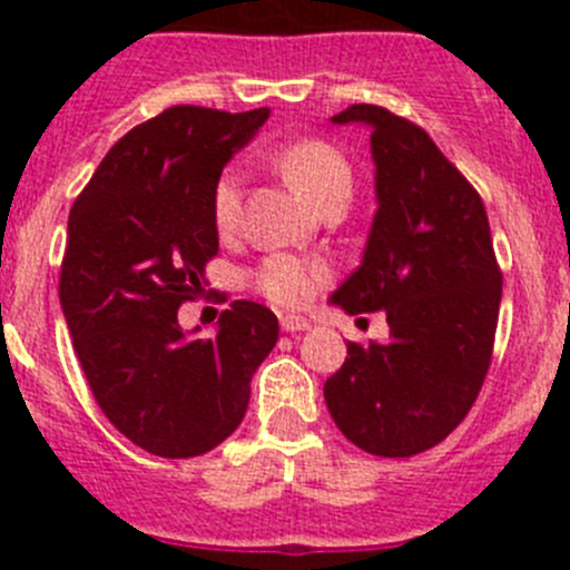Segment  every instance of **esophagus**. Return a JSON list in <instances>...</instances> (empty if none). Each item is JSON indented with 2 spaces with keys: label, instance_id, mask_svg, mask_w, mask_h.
I'll list each match as a JSON object with an SVG mask.
<instances>
[{
  "label": "esophagus",
  "instance_id": "obj_1",
  "mask_svg": "<svg viewBox=\"0 0 570 570\" xmlns=\"http://www.w3.org/2000/svg\"><path fill=\"white\" fill-rule=\"evenodd\" d=\"M282 331H288V334H296V331H308L311 322L305 316H282Z\"/></svg>",
  "mask_w": 570,
  "mask_h": 570
}]
</instances>
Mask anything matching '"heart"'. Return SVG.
Masks as SVG:
<instances>
[{"label":"heart","mask_w":570,"mask_h":570,"mask_svg":"<svg viewBox=\"0 0 570 570\" xmlns=\"http://www.w3.org/2000/svg\"><path fill=\"white\" fill-rule=\"evenodd\" d=\"M279 174L299 190L316 210L336 196H351L354 174L347 165L345 154L322 139H299L285 145L274 156ZM242 205V176L239 170H225L216 179L214 199H210V216L219 234H230L239 223ZM328 279V271L320 262L296 259L288 254H274L262 262L254 282L262 294L276 305H302L314 296L322 282Z\"/></svg>","instance_id":"heart-1"}]
</instances>
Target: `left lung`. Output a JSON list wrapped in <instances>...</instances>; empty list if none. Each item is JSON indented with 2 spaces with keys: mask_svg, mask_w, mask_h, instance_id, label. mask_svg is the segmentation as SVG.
Listing matches in <instances>:
<instances>
[{
  "mask_svg": "<svg viewBox=\"0 0 570 570\" xmlns=\"http://www.w3.org/2000/svg\"><path fill=\"white\" fill-rule=\"evenodd\" d=\"M331 122L371 130L376 194L360 268L331 305L385 311L391 336L367 347L347 342L325 402L356 448L414 456L465 420L491 365L502 274L488 214L414 122L380 105H351Z\"/></svg>",
  "mask_w": 570,
  "mask_h": 570,
  "instance_id": "1",
  "label": "left lung"
}]
</instances>
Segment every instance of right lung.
Listing matches in <instances>:
<instances>
[{
  "mask_svg": "<svg viewBox=\"0 0 570 570\" xmlns=\"http://www.w3.org/2000/svg\"><path fill=\"white\" fill-rule=\"evenodd\" d=\"M268 114L163 110L108 150L70 208L59 302L77 356L116 431L165 460L234 434L279 336L276 316L248 299L230 302L210 340L176 320L219 250L216 179Z\"/></svg>",
  "mask_w": 570,
  "mask_h": 570,
  "instance_id": "add662e5",
  "label": "right lung"
}]
</instances>
